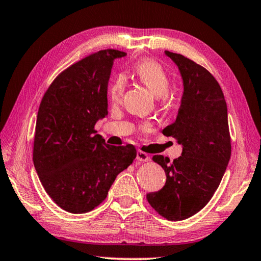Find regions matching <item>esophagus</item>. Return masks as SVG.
Instances as JSON below:
<instances>
[{
    "mask_svg": "<svg viewBox=\"0 0 261 261\" xmlns=\"http://www.w3.org/2000/svg\"><path fill=\"white\" fill-rule=\"evenodd\" d=\"M137 160L140 161V162H147L151 160L148 156V154H146L145 152H141V151H138L137 152Z\"/></svg>",
    "mask_w": 261,
    "mask_h": 261,
    "instance_id": "34e87169",
    "label": "esophagus"
}]
</instances>
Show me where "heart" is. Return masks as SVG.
Instances as JSON below:
<instances>
[{
	"instance_id": "b5f03b06",
	"label": "heart",
	"mask_w": 261,
	"mask_h": 261,
	"mask_svg": "<svg viewBox=\"0 0 261 261\" xmlns=\"http://www.w3.org/2000/svg\"><path fill=\"white\" fill-rule=\"evenodd\" d=\"M132 72L137 81L146 86L160 100L161 103H166L169 101L170 74L162 64L152 59H144L135 65ZM124 78L117 77L109 88V99L112 101H117L120 99L124 91Z\"/></svg>"
}]
</instances>
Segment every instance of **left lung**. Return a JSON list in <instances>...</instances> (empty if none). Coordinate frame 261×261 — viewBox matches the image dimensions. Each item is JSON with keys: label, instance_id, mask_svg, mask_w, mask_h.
<instances>
[{"label": "left lung", "instance_id": "obj_1", "mask_svg": "<svg viewBox=\"0 0 261 261\" xmlns=\"http://www.w3.org/2000/svg\"><path fill=\"white\" fill-rule=\"evenodd\" d=\"M183 78L178 115L162 134L183 146L171 162L154 155L167 176L160 191L146 194L154 210L169 221H180L204 208L219 188L231 155L227 103L219 83L208 70L180 54L166 50Z\"/></svg>", "mask_w": 261, "mask_h": 261}]
</instances>
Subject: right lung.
<instances>
[{
  "mask_svg": "<svg viewBox=\"0 0 261 261\" xmlns=\"http://www.w3.org/2000/svg\"><path fill=\"white\" fill-rule=\"evenodd\" d=\"M125 55L103 49L84 57L54 79L41 100L33 163L48 196L69 213L99 206L116 176L137 156L134 145L109 146L94 130L108 114L113 61Z\"/></svg>",
  "mask_w": 261,
  "mask_h": 261,
  "instance_id": "obj_1",
  "label": "right lung"
}]
</instances>
